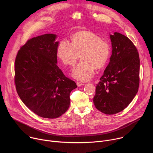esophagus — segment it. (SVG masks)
Listing matches in <instances>:
<instances>
[{"mask_svg": "<svg viewBox=\"0 0 153 153\" xmlns=\"http://www.w3.org/2000/svg\"><path fill=\"white\" fill-rule=\"evenodd\" d=\"M76 84H77V86H80L83 85V83H81V82H77L76 83Z\"/></svg>", "mask_w": 153, "mask_h": 153, "instance_id": "esophagus-1", "label": "esophagus"}]
</instances>
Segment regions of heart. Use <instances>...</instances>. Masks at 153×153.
I'll use <instances>...</instances> for the list:
<instances>
[{"label": "heart", "instance_id": "obj_1", "mask_svg": "<svg viewBox=\"0 0 153 153\" xmlns=\"http://www.w3.org/2000/svg\"><path fill=\"white\" fill-rule=\"evenodd\" d=\"M110 54V44L90 31L76 33L71 42L63 39L57 48V56L65 65L73 66L80 55L82 61L73 69L72 75L74 79L83 82L94 76L95 68L100 69L105 67Z\"/></svg>", "mask_w": 153, "mask_h": 153}]
</instances>
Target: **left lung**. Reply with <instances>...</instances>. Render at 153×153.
Segmentation results:
<instances>
[{"instance_id":"1","label":"left lung","mask_w":153,"mask_h":153,"mask_svg":"<svg viewBox=\"0 0 153 153\" xmlns=\"http://www.w3.org/2000/svg\"><path fill=\"white\" fill-rule=\"evenodd\" d=\"M112 54L97 84L93 102L106 114L123 111L131 102L139 86L140 59L137 50L125 35L110 34Z\"/></svg>"}]
</instances>
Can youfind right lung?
<instances>
[{
	"label": "right lung",
	"mask_w": 153,
	"mask_h": 153,
	"mask_svg": "<svg viewBox=\"0 0 153 153\" xmlns=\"http://www.w3.org/2000/svg\"><path fill=\"white\" fill-rule=\"evenodd\" d=\"M57 35L45 34L28 40L19 50L14 82L21 100L40 117L57 118L67 111L76 83L57 65Z\"/></svg>",
	"instance_id": "right-lung-1"
}]
</instances>
